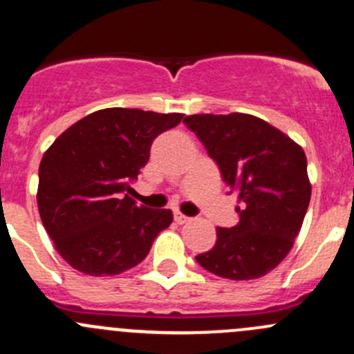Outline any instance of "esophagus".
Wrapping results in <instances>:
<instances>
[{
  "instance_id": "1",
  "label": "esophagus",
  "mask_w": 354,
  "mask_h": 354,
  "mask_svg": "<svg viewBox=\"0 0 354 354\" xmlns=\"http://www.w3.org/2000/svg\"><path fill=\"white\" fill-rule=\"evenodd\" d=\"M174 221H176L178 224H185L190 221V217H187L185 214H181V212H174Z\"/></svg>"
}]
</instances>
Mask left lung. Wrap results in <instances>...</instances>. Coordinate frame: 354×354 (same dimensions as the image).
I'll use <instances>...</instances> for the list:
<instances>
[{"label":"left lung","instance_id":"1","mask_svg":"<svg viewBox=\"0 0 354 354\" xmlns=\"http://www.w3.org/2000/svg\"><path fill=\"white\" fill-rule=\"evenodd\" d=\"M183 123L238 192L240 223L217 227L216 245L195 257L216 276L248 281L276 269L301 230L312 195L306 156L267 121L245 113L192 114Z\"/></svg>","mask_w":354,"mask_h":354}]
</instances>
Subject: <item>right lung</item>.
I'll use <instances>...</instances> for the list:
<instances>
[{"mask_svg": "<svg viewBox=\"0 0 354 354\" xmlns=\"http://www.w3.org/2000/svg\"><path fill=\"white\" fill-rule=\"evenodd\" d=\"M183 114L108 108L82 118L46 151L37 205L59 255L88 276H116L147 257L173 223L169 209L128 197L157 135Z\"/></svg>", "mask_w": 354, "mask_h": 354, "instance_id": "1", "label": "right lung"}]
</instances>
